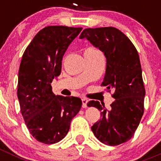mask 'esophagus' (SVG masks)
I'll use <instances>...</instances> for the list:
<instances>
[{"mask_svg": "<svg viewBox=\"0 0 161 161\" xmlns=\"http://www.w3.org/2000/svg\"><path fill=\"white\" fill-rule=\"evenodd\" d=\"M87 103H88V100L86 98H82V107L83 108H86L87 107Z\"/></svg>", "mask_w": 161, "mask_h": 161, "instance_id": "obj_1", "label": "esophagus"}]
</instances>
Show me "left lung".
<instances>
[{"label": "left lung", "mask_w": 161, "mask_h": 161, "mask_svg": "<svg viewBox=\"0 0 161 161\" xmlns=\"http://www.w3.org/2000/svg\"><path fill=\"white\" fill-rule=\"evenodd\" d=\"M104 52L106 58V73L102 86L114 91V102L107 109L97 101H90L88 106L101 110L102 118L91 127L98 140L116 146L130 139L144 112L145 89L142 68L136 47L117 28H87L80 35Z\"/></svg>", "instance_id": "obj_1"}]
</instances>
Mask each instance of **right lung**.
<instances>
[{
  "label": "right lung",
  "mask_w": 161,
  "mask_h": 161,
  "mask_svg": "<svg viewBox=\"0 0 161 161\" xmlns=\"http://www.w3.org/2000/svg\"><path fill=\"white\" fill-rule=\"evenodd\" d=\"M81 27L48 25L25 48L18 71V97L21 113L31 136L45 144L66 136L82 101L52 93V84L61 72L62 59Z\"/></svg>",
  "instance_id": "add662e5"
}]
</instances>
